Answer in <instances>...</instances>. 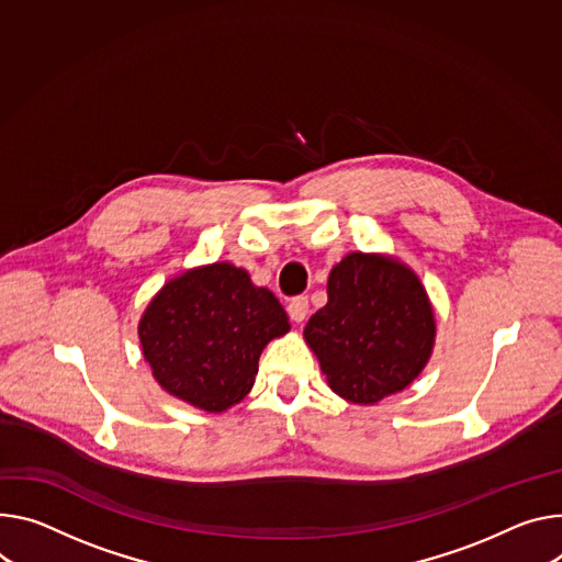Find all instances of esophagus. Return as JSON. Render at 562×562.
<instances>
[{"mask_svg": "<svg viewBox=\"0 0 562 562\" xmlns=\"http://www.w3.org/2000/svg\"><path fill=\"white\" fill-rule=\"evenodd\" d=\"M286 312H289V316H291V321L293 323H304V318L310 316V300L304 297V295H300V297H293L291 302H289V307H286Z\"/></svg>", "mask_w": 562, "mask_h": 562, "instance_id": "34e87169", "label": "esophagus"}]
</instances>
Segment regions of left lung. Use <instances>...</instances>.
<instances>
[{
  "label": "left lung",
  "mask_w": 562,
  "mask_h": 562,
  "mask_svg": "<svg viewBox=\"0 0 562 562\" xmlns=\"http://www.w3.org/2000/svg\"><path fill=\"white\" fill-rule=\"evenodd\" d=\"M435 336L419 276L390 255L361 250L329 271L327 304L304 327L327 385L356 405H374L411 385L430 361Z\"/></svg>",
  "instance_id": "obj_1"
}]
</instances>
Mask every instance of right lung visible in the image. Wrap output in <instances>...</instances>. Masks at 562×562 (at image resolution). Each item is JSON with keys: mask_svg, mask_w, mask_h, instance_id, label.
Wrapping results in <instances>:
<instances>
[{"mask_svg": "<svg viewBox=\"0 0 562 562\" xmlns=\"http://www.w3.org/2000/svg\"><path fill=\"white\" fill-rule=\"evenodd\" d=\"M289 329L267 286H255L246 269L213 262L157 291L138 321V340L168 394L220 415L250 392L265 347Z\"/></svg>", "mask_w": 562, "mask_h": 562, "instance_id": "obj_1", "label": "right lung"}]
</instances>
